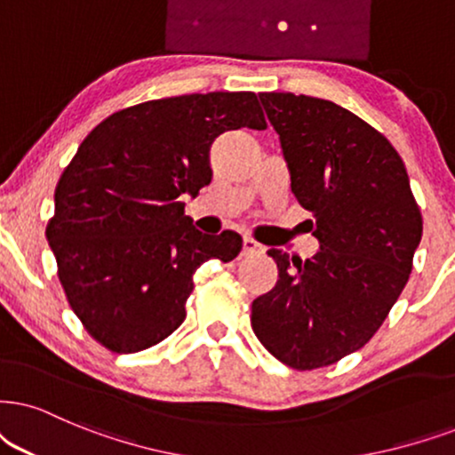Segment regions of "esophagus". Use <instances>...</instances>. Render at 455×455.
<instances>
[{
	"label": "esophagus",
	"mask_w": 455,
	"mask_h": 455,
	"mask_svg": "<svg viewBox=\"0 0 455 455\" xmlns=\"http://www.w3.org/2000/svg\"><path fill=\"white\" fill-rule=\"evenodd\" d=\"M262 251V245L254 241L251 237H243V250H241V256H254V254H260Z\"/></svg>",
	"instance_id": "1"
}]
</instances>
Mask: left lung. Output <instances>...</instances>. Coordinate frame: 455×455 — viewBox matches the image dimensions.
<instances>
[{
  "label": "left lung",
  "instance_id": "1",
  "mask_svg": "<svg viewBox=\"0 0 455 455\" xmlns=\"http://www.w3.org/2000/svg\"><path fill=\"white\" fill-rule=\"evenodd\" d=\"M260 102L319 251L300 260L270 247L279 279L251 302V330L281 363L317 370L380 330L410 279L422 214L403 159L355 113L291 92Z\"/></svg>",
  "mask_w": 455,
  "mask_h": 455
}]
</instances>
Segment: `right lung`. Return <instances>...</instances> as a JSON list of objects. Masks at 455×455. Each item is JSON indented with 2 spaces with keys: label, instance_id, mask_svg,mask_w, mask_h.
<instances>
[{
  "label": "right lung",
  "instance_id": "right-lung-1",
  "mask_svg": "<svg viewBox=\"0 0 455 455\" xmlns=\"http://www.w3.org/2000/svg\"><path fill=\"white\" fill-rule=\"evenodd\" d=\"M239 128H267L254 92L140 102L96 125L62 172L45 235L73 313L105 348L165 340L195 270L241 251V235H201L180 201L210 185L212 142Z\"/></svg>",
  "mask_w": 455,
  "mask_h": 455
}]
</instances>
